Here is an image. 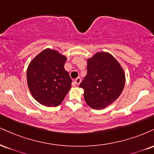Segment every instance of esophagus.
Wrapping results in <instances>:
<instances>
[{
	"instance_id": "obj_1",
	"label": "esophagus",
	"mask_w": 154,
	"mask_h": 154,
	"mask_svg": "<svg viewBox=\"0 0 154 154\" xmlns=\"http://www.w3.org/2000/svg\"><path fill=\"white\" fill-rule=\"evenodd\" d=\"M80 82H81L80 77H77V78L75 79V81H74V84L75 85H79V83Z\"/></svg>"
}]
</instances>
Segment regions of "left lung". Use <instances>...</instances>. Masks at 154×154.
<instances>
[{"instance_id":"8db88e82","label":"left lung","mask_w":154,"mask_h":154,"mask_svg":"<svg viewBox=\"0 0 154 154\" xmlns=\"http://www.w3.org/2000/svg\"><path fill=\"white\" fill-rule=\"evenodd\" d=\"M87 69L79 85L87 104L95 110L112 104L125 86V73L120 64L110 54L98 52L88 59Z\"/></svg>"}]
</instances>
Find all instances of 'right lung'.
Wrapping results in <instances>:
<instances>
[{
    "mask_svg": "<svg viewBox=\"0 0 154 154\" xmlns=\"http://www.w3.org/2000/svg\"><path fill=\"white\" fill-rule=\"evenodd\" d=\"M66 57L57 51L44 49L30 62L27 83L31 95L40 104L57 107L72 86V79L64 69Z\"/></svg>",
    "mask_w": 154,
    "mask_h": 154,
    "instance_id": "add662e5",
    "label": "right lung"
}]
</instances>
